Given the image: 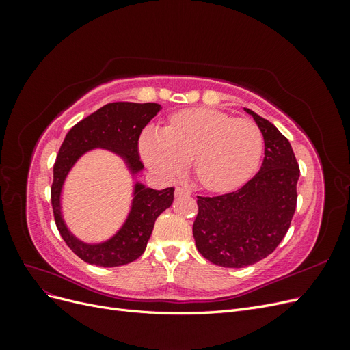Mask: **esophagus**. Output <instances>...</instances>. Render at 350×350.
Returning a JSON list of instances; mask_svg holds the SVG:
<instances>
[{"label": "esophagus", "mask_w": 350, "mask_h": 350, "mask_svg": "<svg viewBox=\"0 0 350 350\" xmlns=\"http://www.w3.org/2000/svg\"><path fill=\"white\" fill-rule=\"evenodd\" d=\"M184 196H189V191L184 187H176L175 188V197H184Z\"/></svg>", "instance_id": "obj_1"}]
</instances>
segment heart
I'll return each instance as SVG.
<instances>
[{
  "label": "heart",
  "instance_id": "obj_1",
  "mask_svg": "<svg viewBox=\"0 0 350 350\" xmlns=\"http://www.w3.org/2000/svg\"><path fill=\"white\" fill-rule=\"evenodd\" d=\"M139 150L149 169L166 181L181 176L193 159L197 181L221 193L241 187L256 174L264 137L251 120L211 108H188L175 112L165 130L146 129Z\"/></svg>",
  "mask_w": 350,
  "mask_h": 350
}]
</instances>
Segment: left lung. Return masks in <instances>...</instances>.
<instances>
[{
  "label": "left lung",
  "instance_id": "8db88e82",
  "mask_svg": "<svg viewBox=\"0 0 350 350\" xmlns=\"http://www.w3.org/2000/svg\"><path fill=\"white\" fill-rule=\"evenodd\" d=\"M264 137V161L234 193L197 197L193 235L198 252L220 267L242 269L266 258L288 232L296 208L299 166L289 140L267 120L243 108Z\"/></svg>",
  "mask_w": 350,
  "mask_h": 350
}]
</instances>
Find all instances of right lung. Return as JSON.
I'll list each match as a JSON object with an SVG mask.
<instances>
[{
  "label": "right lung",
  "instance_id": "obj_1",
  "mask_svg": "<svg viewBox=\"0 0 350 350\" xmlns=\"http://www.w3.org/2000/svg\"><path fill=\"white\" fill-rule=\"evenodd\" d=\"M161 108L159 103L150 102L108 103L74 125L62 142L54 165L51 201L62 239L83 261L100 267H116L137 260L146 250L157 216L171 207L174 201L172 187L153 189L135 181L131 208L124 225L109 239L98 243L83 242L72 235L61 210V193L66 178L84 153L93 149L109 150L122 159L133 178L143 171L139 137Z\"/></svg>",
  "mask_w": 350,
  "mask_h": 350
}]
</instances>
